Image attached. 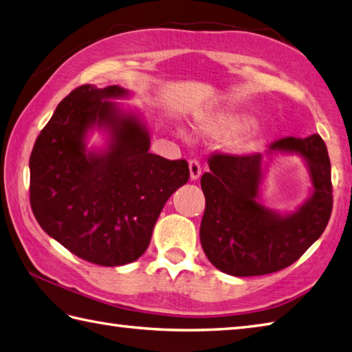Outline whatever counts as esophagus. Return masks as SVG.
<instances>
[{"label":"esophagus","instance_id":"esophagus-1","mask_svg":"<svg viewBox=\"0 0 352 352\" xmlns=\"http://www.w3.org/2000/svg\"><path fill=\"white\" fill-rule=\"evenodd\" d=\"M188 168H190V177L192 181H196V179H199L200 175H202V167H200V162L197 160H190Z\"/></svg>","mask_w":352,"mask_h":352}]
</instances>
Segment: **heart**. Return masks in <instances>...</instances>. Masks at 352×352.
I'll return each mask as SVG.
<instances>
[{
	"mask_svg": "<svg viewBox=\"0 0 352 352\" xmlns=\"http://www.w3.org/2000/svg\"><path fill=\"white\" fill-rule=\"evenodd\" d=\"M202 126L208 135L216 136V138H231V136L245 133L250 126V120L240 112L223 111L211 113L204 120Z\"/></svg>",
	"mask_w": 352,
	"mask_h": 352,
	"instance_id": "1",
	"label": "heart"
}]
</instances>
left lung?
<instances>
[{
	"label": "left lung",
	"mask_w": 352,
	"mask_h": 352,
	"mask_svg": "<svg viewBox=\"0 0 352 352\" xmlns=\"http://www.w3.org/2000/svg\"><path fill=\"white\" fill-rule=\"evenodd\" d=\"M270 152H296L310 167L314 191L290 216H278L256 202L261 153H216L200 179L205 212L200 243L214 266L234 276H260L289 267L325 231L333 211L331 164L320 135L285 136Z\"/></svg>",
	"instance_id": "1"
}]
</instances>
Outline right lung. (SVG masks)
I'll return each mask as SVG.
<instances>
[{"mask_svg": "<svg viewBox=\"0 0 352 352\" xmlns=\"http://www.w3.org/2000/svg\"><path fill=\"white\" fill-rule=\"evenodd\" d=\"M126 92L116 85L77 86L57 104L30 155V206L38 223L98 266L138 260L164 205L190 177L185 160L148 153V132L106 100ZM96 124L109 125L114 141L107 154L86 155L84 133Z\"/></svg>", "mask_w": 352, "mask_h": 352, "instance_id": "1", "label": "right lung"}]
</instances>
